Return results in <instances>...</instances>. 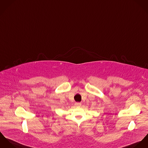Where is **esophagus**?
Wrapping results in <instances>:
<instances>
[{
    "instance_id": "1",
    "label": "esophagus",
    "mask_w": 148,
    "mask_h": 148,
    "mask_svg": "<svg viewBox=\"0 0 148 148\" xmlns=\"http://www.w3.org/2000/svg\"><path fill=\"white\" fill-rule=\"evenodd\" d=\"M75 106L76 107H80L81 106V103H75Z\"/></svg>"
}]
</instances>
